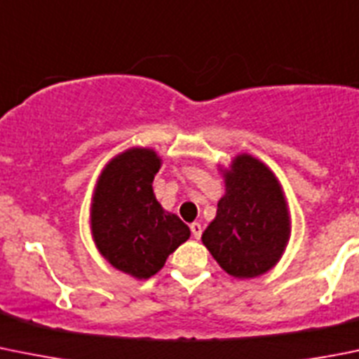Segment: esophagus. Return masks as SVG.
Wrapping results in <instances>:
<instances>
[{
  "instance_id": "esophagus-1",
  "label": "esophagus",
  "mask_w": 359,
  "mask_h": 359,
  "mask_svg": "<svg viewBox=\"0 0 359 359\" xmlns=\"http://www.w3.org/2000/svg\"><path fill=\"white\" fill-rule=\"evenodd\" d=\"M202 225H200V223H193V225H191V236L195 237V239H200V237H202Z\"/></svg>"
}]
</instances>
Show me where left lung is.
<instances>
[{
	"mask_svg": "<svg viewBox=\"0 0 359 359\" xmlns=\"http://www.w3.org/2000/svg\"><path fill=\"white\" fill-rule=\"evenodd\" d=\"M225 177L226 195L202 241L229 274L260 276L278 262L289 241L285 198L273 172L246 154Z\"/></svg>",
	"mask_w": 359,
	"mask_h": 359,
	"instance_id": "8db88e82",
	"label": "left lung"
}]
</instances>
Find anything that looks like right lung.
Wrapping results in <instances>:
<instances>
[{"label": "right lung", "instance_id": "1", "mask_svg": "<svg viewBox=\"0 0 359 359\" xmlns=\"http://www.w3.org/2000/svg\"><path fill=\"white\" fill-rule=\"evenodd\" d=\"M161 168L156 152L133 149L104 168L92 205V232L109 264L140 280L154 276L170 253L189 239V229L164 212L152 191Z\"/></svg>", "mask_w": 359, "mask_h": 359}]
</instances>
